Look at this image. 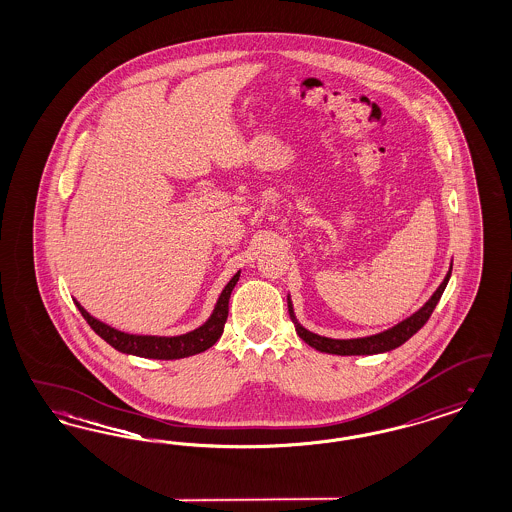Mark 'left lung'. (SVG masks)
Segmentation results:
<instances>
[{"label":"left lung","mask_w":512,"mask_h":512,"mask_svg":"<svg viewBox=\"0 0 512 512\" xmlns=\"http://www.w3.org/2000/svg\"><path fill=\"white\" fill-rule=\"evenodd\" d=\"M449 276H451V270L447 272V276L443 278V282L439 284V288L434 292V295L426 301V305L420 311H416L413 317L399 322L397 326H393V328L382 332V334L368 336V338H359V340H332V338L317 336V334L305 330L295 320L290 299H288V309H290V317H292L293 324H295L297 336L305 341V343H309L311 347H315L320 353H332V355H376V353L391 351V349L403 345L405 341L414 336L428 322V318L432 317V313H434V309H436V305H438V301L441 299V293H443L447 282H449Z\"/></svg>","instance_id":"8db88e82"}]
</instances>
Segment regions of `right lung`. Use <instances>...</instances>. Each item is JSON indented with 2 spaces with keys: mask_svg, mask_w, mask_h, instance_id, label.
<instances>
[{
  "mask_svg": "<svg viewBox=\"0 0 512 512\" xmlns=\"http://www.w3.org/2000/svg\"><path fill=\"white\" fill-rule=\"evenodd\" d=\"M238 280H240V272L234 274L232 280L226 284V288L220 293L213 315L203 326H199L194 332H188L184 336H174V338L124 334V332H119V330L99 322L98 318L92 317L78 301H74V303H76L78 311L82 313V317L86 318V322L92 326V330L98 334L99 338H103L109 345H113L117 351L128 353V355L146 357V359H163V361L184 359V357H190V355L203 353L205 349L215 345L222 336V330H224V324H226V318H228V299H230V293L234 290Z\"/></svg>",
  "mask_w": 512,
  "mask_h": 512,
  "instance_id": "add662e5",
  "label": "right lung"
}]
</instances>
